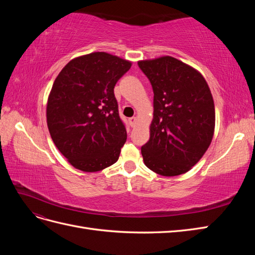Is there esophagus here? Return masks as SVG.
<instances>
[{"label": "esophagus", "mask_w": 255, "mask_h": 255, "mask_svg": "<svg viewBox=\"0 0 255 255\" xmlns=\"http://www.w3.org/2000/svg\"><path fill=\"white\" fill-rule=\"evenodd\" d=\"M136 117H132V118H129L128 119V122H129V126L132 127V128H134L135 127V125H136Z\"/></svg>", "instance_id": "obj_1"}]
</instances>
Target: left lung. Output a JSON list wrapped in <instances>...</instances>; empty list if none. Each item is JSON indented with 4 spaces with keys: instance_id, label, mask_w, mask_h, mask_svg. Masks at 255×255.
<instances>
[{
    "instance_id": "8db88e82",
    "label": "left lung",
    "mask_w": 255,
    "mask_h": 255,
    "mask_svg": "<svg viewBox=\"0 0 255 255\" xmlns=\"http://www.w3.org/2000/svg\"><path fill=\"white\" fill-rule=\"evenodd\" d=\"M153 89L150 139L141 146L144 165L157 174L190 170L210 146L215 106L210 87L194 68L171 56L138 61Z\"/></svg>"
}]
</instances>
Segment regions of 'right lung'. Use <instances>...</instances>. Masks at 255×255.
<instances>
[{
  "label": "right lung",
  "instance_id": "right-lung-1",
  "mask_svg": "<svg viewBox=\"0 0 255 255\" xmlns=\"http://www.w3.org/2000/svg\"><path fill=\"white\" fill-rule=\"evenodd\" d=\"M130 66L109 53H91L69 61L53 84L47 105L49 132L79 170H103L119 158L127 129L114 88Z\"/></svg>",
  "mask_w": 255,
  "mask_h": 255
}]
</instances>
